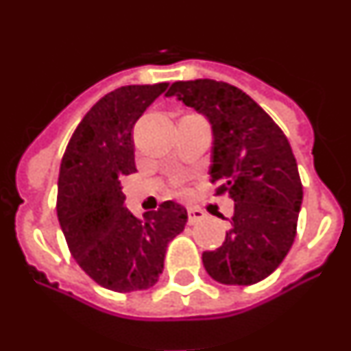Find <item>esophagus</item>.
Wrapping results in <instances>:
<instances>
[{"label": "esophagus", "mask_w": 351, "mask_h": 351, "mask_svg": "<svg viewBox=\"0 0 351 351\" xmlns=\"http://www.w3.org/2000/svg\"><path fill=\"white\" fill-rule=\"evenodd\" d=\"M204 218H206V214H204L202 209H198V207H190L188 209V223L190 225H195V223H198Z\"/></svg>", "instance_id": "obj_1"}]
</instances>
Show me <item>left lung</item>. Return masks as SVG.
<instances>
[{
	"mask_svg": "<svg viewBox=\"0 0 351 351\" xmlns=\"http://www.w3.org/2000/svg\"><path fill=\"white\" fill-rule=\"evenodd\" d=\"M167 96L213 126L210 182L234 200L225 243L204 251L207 274L223 285H255L280 267L297 234L302 182L290 142L255 100L226 82H173Z\"/></svg>",
	"mask_w": 351,
	"mask_h": 351,
	"instance_id": "left-lung-1",
	"label": "left lung"
}]
</instances>
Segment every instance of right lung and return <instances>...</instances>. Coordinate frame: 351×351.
<instances>
[{"mask_svg": "<svg viewBox=\"0 0 351 351\" xmlns=\"http://www.w3.org/2000/svg\"><path fill=\"white\" fill-rule=\"evenodd\" d=\"M169 82L123 86L96 101L71 135L58 179V219L71 256L107 290H147L163 272L167 246L188 213L163 202L144 219L125 207L121 179L137 172L132 132Z\"/></svg>", "mask_w": 351, "mask_h": 351, "instance_id": "1", "label": "right lung"}]
</instances>
